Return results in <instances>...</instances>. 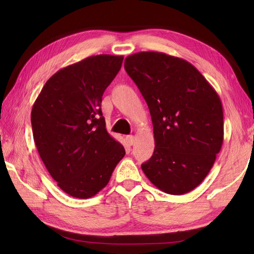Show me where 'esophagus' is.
I'll return each instance as SVG.
<instances>
[{"mask_svg":"<svg viewBox=\"0 0 254 254\" xmlns=\"http://www.w3.org/2000/svg\"><path fill=\"white\" fill-rule=\"evenodd\" d=\"M126 141H127V143L131 146V145H133L134 142H135V137H134L133 135H128V136H127Z\"/></svg>","mask_w":254,"mask_h":254,"instance_id":"1","label":"esophagus"}]
</instances>
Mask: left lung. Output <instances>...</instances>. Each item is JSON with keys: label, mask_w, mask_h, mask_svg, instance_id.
Segmentation results:
<instances>
[{"label": "left lung", "mask_w": 254, "mask_h": 254, "mask_svg": "<svg viewBox=\"0 0 254 254\" xmlns=\"http://www.w3.org/2000/svg\"><path fill=\"white\" fill-rule=\"evenodd\" d=\"M152 117L155 149L142 165L149 181L181 195L206 178L224 141L223 105L195 66L163 52H137L124 60Z\"/></svg>", "instance_id": "1"}]
</instances>
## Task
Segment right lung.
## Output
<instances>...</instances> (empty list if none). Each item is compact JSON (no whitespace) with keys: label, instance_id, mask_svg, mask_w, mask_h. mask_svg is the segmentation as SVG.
Returning a JSON list of instances; mask_svg holds the SVG:
<instances>
[{"label":"right lung","instance_id":"obj_1","mask_svg":"<svg viewBox=\"0 0 254 254\" xmlns=\"http://www.w3.org/2000/svg\"><path fill=\"white\" fill-rule=\"evenodd\" d=\"M122 56L99 55L61 68L47 80L31 110L35 144L59 188L76 198L96 195L126 150L107 132L104 91Z\"/></svg>","mask_w":254,"mask_h":254}]
</instances>
